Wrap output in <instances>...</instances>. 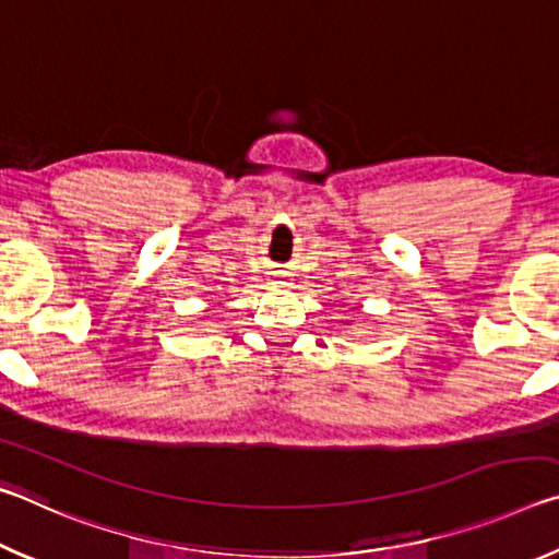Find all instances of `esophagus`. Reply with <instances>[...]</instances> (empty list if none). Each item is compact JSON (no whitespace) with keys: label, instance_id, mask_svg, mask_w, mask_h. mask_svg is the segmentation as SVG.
<instances>
[{"label":"esophagus","instance_id":"34e87169","mask_svg":"<svg viewBox=\"0 0 559 559\" xmlns=\"http://www.w3.org/2000/svg\"><path fill=\"white\" fill-rule=\"evenodd\" d=\"M271 278L276 281V283H283V281H286V273H283V271H273Z\"/></svg>","mask_w":559,"mask_h":559}]
</instances>
